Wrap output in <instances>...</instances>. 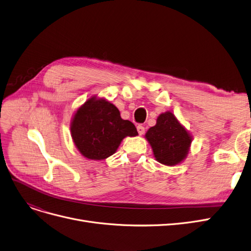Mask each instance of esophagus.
Listing matches in <instances>:
<instances>
[{
  "label": "esophagus",
  "instance_id": "34e87169",
  "mask_svg": "<svg viewBox=\"0 0 251 251\" xmlns=\"http://www.w3.org/2000/svg\"><path fill=\"white\" fill-rule=\"evenodd\" d=\"M137 131H138V133H139V135H140V136H142V135L144 134V132H145V128H144V126H143L139 125V126H137Z\"/></svg>",
  "mask_w": 251,
  "mask_h": 251
}]
</instances>
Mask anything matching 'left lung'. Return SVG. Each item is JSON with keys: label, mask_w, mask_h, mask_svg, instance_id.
<instances>
[{"label": "left lung", "mask_w": 251, "mask_h": 251, "mask_svg": "<svg viewBox=\"0 0 251 251\" xmlns=\"http://www.w3.org/2000/svg\"><path fill=\"white\" fill-rule=\"evenodd\" d=\"M145 139L157 162L169 167L183 162L193 142V136L171 111L158 115L155 126L146 132Z\"/></svg>", "instance_id": "8db88e82"}]
</instances>
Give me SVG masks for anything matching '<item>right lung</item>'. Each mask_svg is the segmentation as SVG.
<instances>
[{
  "instance_id": "right-lung-1",
  "label": "right lung",
  "mask_w": 251,
  "mask_h": 251,
  "mask_svg": "<svg viewBox=\"0 0 251 251\" xmlns=\"http://www.w3.org/2000/svg\"><path fill=\"white\" fill-rule=\"evenodd\" d=\"M70 131L78 151L93 160L111 156L126 137L138 135L134 124L123 119L113 104L98 96L87 99L76 110Z\"/></svg>"
}]
</instances>
